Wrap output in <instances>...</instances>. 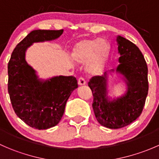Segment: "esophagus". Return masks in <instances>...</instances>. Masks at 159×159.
Returning a JSON list of instances; mask_svg holds the SVG:
<instances>
[{
    "instance_id": "1",
    "label": "esophagus",
    "mask_w": 159,
    "mask_h": 159,
    "mask_svg": "<svg viewBox=\"0 0 159 159\" xmlns=\"http://www.w3.org/2000/svg\"><path fill=\"white\" fill-rule=\"evenodd\" d=\"M86 84V81L84 80V78L83 77H80L78 78V84L79 85H84Z\"/></svg>"
}]
</instances>
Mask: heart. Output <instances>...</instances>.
<instances>
[{"instance_id":"obj_1","label":"heart","mask_w":159,"mask_h":159,"mask_svg":"<svg viewBox=\"0 0 159 159\" xmlns=\"http://www.w3.org/2000/svg\"><path fill=\"white\" fill-rule=\"evenodd\" d=\"M111 44L105 38H85L78 41L72 50L71 57L78 63L88 64V70L93 75L105 68L111 54Z\"/></svg>"}]
</instances>
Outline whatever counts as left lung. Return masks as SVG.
Returning a JSON list of instances; mask_svg holds the SVG:
<instances>
[{
	"mask_svg": "<svg viewBox=\"0 0 159 159\" xmlns=\"http://www.w3.org/2000/svg\"><path fill=\"white\" fill-rule=\"evenodd\" d=\"M119 63L116 68L125 78L127 92L110 101L107 96V74L90 79L93 94V110L102 125L112 129L129 125L142 114L148 95V67L139 48L123 37L118 36ZM111 71H114L111 70Z\"/></svg>",
	"mask_w": 159,
	"mask_h": 159,
	"instance_id": "1",
	"label": "left lung"
}]
</instances>
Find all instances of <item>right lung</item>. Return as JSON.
Returning <instances> with one entry per match:
<instances>
[{
  "instance_id": "1",
  "label": "right lung",
  "mask_w": 159,
  "mask_h": 159,
  "mask_svg": "<svg viewBox=\"0 0 159 159\" xmlns=\"http://www.w3.org/2000/svg\"><path fill=\"white\" fill-rule=\"evenodd\" d=\"M63 30H34L13 51L7 65V89L17 117L38 130L57 125L65 112L70 94L78 87L76 78L57 76L43 81L25 60V52L33 43L59 38Z\"/></svg>"
}]
</instances>
